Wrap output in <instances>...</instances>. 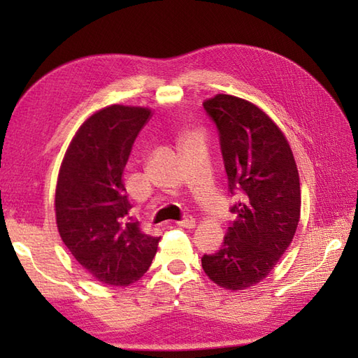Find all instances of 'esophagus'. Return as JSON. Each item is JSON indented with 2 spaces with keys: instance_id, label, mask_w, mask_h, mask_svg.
Segmentation results:
<instances>
[{
  "instance_id": "1",
  "label": "esophagus",
  "mask_w": 358,
  "mask_h": 358,
  "mask_svg": "<svg viewBox=\"0 0 358 358\" xmlns=\"http://www.w3.org/2000/svg\"><path fill=\"white\" fill-rule=\"evenodd\" d=\"M177 224L181 227H186V229H194V227L196 226V222L192 217H186L185 220H181V222H178Z\"/></svg>"
}]
</instances>
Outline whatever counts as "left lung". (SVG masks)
I'll list each match as a JSON object with an SVG mask.
<instances>
[{
    "mask_svg": "<svg viewBox=\"0 0 358 358\" xmlns=\"http://www.w3.org/2000/svg\"><path fill=\"white\" fill-rule=\"evenodd\" d=\"M203 108L218 129L229 192L240 201L217 254L201 258L220 287L243 291L269 275L300 222V178L291 146L273 120L243 98L217 94Z\"/></svg>",
    "mask_w": 358,
    "mask_h": 358,
    "instance_id": "8db88e82",
    "label": "left lung"
}]
</instances>
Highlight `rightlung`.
Segmentation results:
<instances>
[{"instance_id": "obj_1", "label": "right lung", "mask_w": 358, "mask_h": 358, "mask_svg": "<svg viewBox=\"0 0 358 358\" xmlns=\"http://www.w3.org/2000/svg\"><path fill=\"white\" fill-rule=\"evenodd\" d=\"M152 117L141 106L112 104L85 120L67 148L55 189L57 227L75 260L103 285L138 281L159 237L124 222L132 204L123 172L136 135Z\"/></svg>"}]
</instances>
